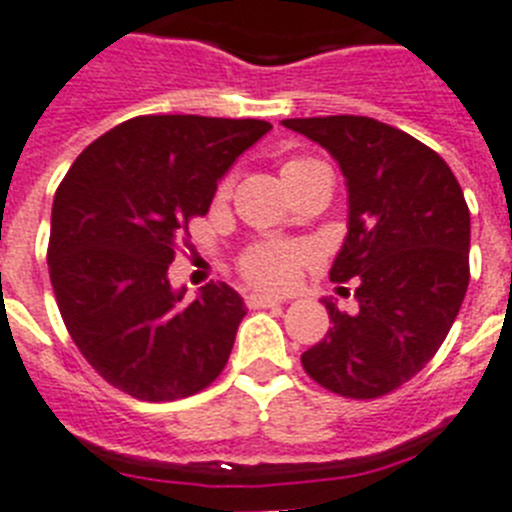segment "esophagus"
<instances>
[{
  "mask_svg": "<svg viewBox=\"0 0 512 512\" xmlns=\"http://www.w3.org/2000/svg\"><path fill=\"white\" fill-rule=\"evenodd\" d=\"M283 304L281 296H268V294H249L247 296V307L260 309V307H278Z\"/></svg>",
  "mask_w": 512,
  "mask_h": 512,
  "instance_id": "esophagus-1",
  "label": "esophagus"
}]
</instances>
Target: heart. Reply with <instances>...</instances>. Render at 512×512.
Here are the masks:
<instances>
[{"instance_id": "heart-1", "label": "heart", "mask_w": 512, "mask_h": 512, "mask_svg": "<svg viewBox=\"0 0 512 512\" xmlns=\"http://www.w3.org/2000/svg\"><path fill=\"white\" fill-rule=\"evenodd\" d=\"M304 163H312L309 158H291L283 171L294 169V166H304ZM226 184L221 187V195H226ZM307 257L304 247L289 242H268L257 244L242 257V273L249 283H255L257 289L268 291H281L289 289L294 283L296 273H299V265Z\"/></svg>"}]
</instances>
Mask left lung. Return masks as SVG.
<instances>
[{"label":"left lung","mask_w":512,"mask_h":512,"mask_svg":"<svg viewBox=\"0 0 512 512\" xmlns=\"http://www.w3.org/2000/svg\"><path fill=\"white\" fill-rule=\"evenodd\" d=\"M341 166L349 223L330 281H356L359 312L322 299L333 328L302 354L307 375L346 398H377L437 354L468 289L471 216L435 150L369 117L283 119Z\"/></svg>","instance_id":"obj_1"}]
</instances>
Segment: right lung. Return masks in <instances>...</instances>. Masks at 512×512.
Here are the masks:
<instances>
[{"label": "right lung", "mask_w": 512, "mask_h": 512, "mask_svg": "<svg viewBox=\"0 0 512 512\" xmlns=\"http://www.w3.org/2000/svg\"><path fill=\"white\" fill-rule=\"evenodd\" d=\"M270 132L263 119L135 117L77 156L51 208L49 276L80 354L140 401L208 388L247 315L229 283L184 302L169 265L223 174Z\"/></svg>", "instance_id": "add662e5"}]
</instances>
